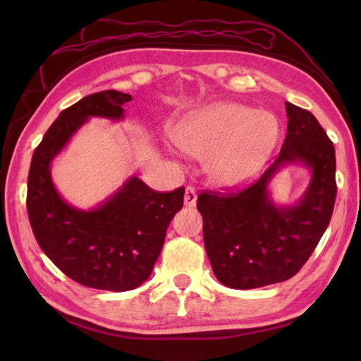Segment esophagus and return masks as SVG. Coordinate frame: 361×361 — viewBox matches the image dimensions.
I'll use <instances>...</instances> for the list:
<instances>
[{
	"mask_svg": "<svg viewBox=\"0 0 361 361\" xmlns=\"http://www.w3.org/2000/svg\"><path fill=\"white\" fill-rule=\"evenodd\" d=\"M185 204L188 208H194L197 204V192L194 188H186V192H185Z\"/></svg>",
	"mask_w": 361,
	"mask_h": 361,
	"instance_id": "esophagus-1",
	"label": "esophagus"
}]
</instances>
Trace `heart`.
<instances>
[{
  "label": "heart",
  "instance_id": "1",
  "mask_svg": "<svg viewBox=\"0 0 361 361\" xmlns=\"http://www.w3.org/2000/svg\"><path fill=\"white\" fill-rule=\"evenodd\" d=\"M279 133V122L271 113L237 102H216L183 118L173 140L188 155L204 161L214 186L239 190L264 173Z\"/></svg>",
  "mask_w": 361,
  "mask_h": 361
}]
</instances>
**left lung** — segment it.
<instances>
[{"instance_id":"8db88e82","label":"left lung","mask_w":361,"mask_h":361,"mask_svg":"<svg viewBox=\"0 0 361 361\" xmlns=\"http://www.w3.org/2000/svg\"><path fill=\"white\" fill-rule=\"evenodd\" d=\"M287 135L279 157L260 178L237 194L203 192V239L216 278L250 290L295 276L317 248L331 221L335 197V147L307 110L286 102ZM310 169L311 180L293 205L276 204L269 185L283 166Z\"/></svg>"}]
</instances>
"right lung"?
Returning <instances> with one entry per match:
<instances>
[{"instance_id": "add662e5", "label": "right lung", "mask_w": 361, "mask_h": 361, "mask_svg": "<svg viewBox=\"0 0 361 361\" xmlns=\"http://www.w3.org/2000/svg\"><path fill=\"white\" fill-rule=\"evenodd\" d=\"M130 101L114 90L80 99L59 114L30 161L27 214L35 239L68 278L90 288L127 291L147 281L169 224L183 208L185 188L161 194L137 176L91 209L70 204L54 185L52 161L79 128L90 118L122 121Z\"/></svg>"}]
</instances>
